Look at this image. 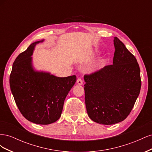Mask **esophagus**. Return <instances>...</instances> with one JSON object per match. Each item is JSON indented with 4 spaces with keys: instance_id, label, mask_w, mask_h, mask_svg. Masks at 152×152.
I'll return each mask as SVG.
<instances>
[{
    "instance_id": "obj_1",
    "label": "esophagus",
    "mask_w": 152,
    "mask_h": 152,
    "mask_svg": "<svg viewBox=\"0 0 152 152\" xmlns=\"http://www.w3.org/2000/svg\"><path fill=\"white\" fill-rule=\"evenodd\" d=\"M77 84H79V85H82V84H83V82H82V80L80 79V78H79V79H77Z\"/></svg>"
}]
</instances>
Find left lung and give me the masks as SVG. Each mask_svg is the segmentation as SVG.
<instances>
[{
  "mask_svg": "<svg viewBox=\"0 0 152 152\" xmlns=\"http://www.w3.org/2000/svg\"><path fill=\"white\" fill-rule=\"evenodd\" d=\"M113 64L84 75L85 103L92 121L103 125L123 121L140 93V68L135 56L117 37Z\"/></svg>",
  "mask_w": 152,
  "mask_h": 152,
  "instance_id": "8db88e82",
  "label": "left lung"
}]
</instances>
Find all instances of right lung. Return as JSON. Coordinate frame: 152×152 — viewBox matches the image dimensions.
<instances>
[{"label": "right lung", "mask_w": 152, "mask_h": 152, "mask_svg": "<svg viewBox=\"0 0 152 152\" xmlns=\"http://www.w3.org/2000/svg\"><path fill=\"white\" fill-rule=\"evenodd\" d=\"M31 44L18 55L10 74V88L17 107L27 120L47 125L60 118L65 99L75 84V75L57 77L49 73L35 72L31 66Z\"/></svg>", "instance_id": "obj_1"}]
</instances>
